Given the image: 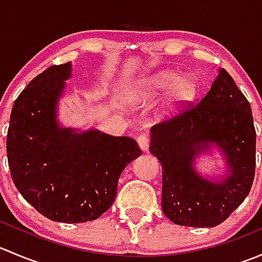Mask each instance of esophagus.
Segmentation results:
<instances>
[{"mask_svg":"<svg viewBox=\"0 0 262 262\" xmlns=\"http://www.w3.org/2000/svg\"><path fill=\"white\" fill-rule=\"evenodd\" d=\"M137 142H138V146L141 147L142 150H147L148 146H149V136L146 133L141 134V136L137 138Z\"/></svg>","mask_w":262,"mask_h":262,"instance_id":"1","label":"esophagus"}]
</instances>
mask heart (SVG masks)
Masks as SVG:
<instances>
[{"label":"heart","instance_id":"1","mask_svg":"<svg viewBox=\"0 0 262 262\" xmlns=\"http://www.w3.org/2000/svg\"><path fill=\"white\" fill-rule=\"evenodd\" d=\"M170 102L173 106H181L187 104L195 97L198 91L196 81L190 76H184L175 71H162L147 81L143 94L146 96H155L158 92L170 89Z\"/></svg>","mask_w":262,"mask_h":262}]
</instances>
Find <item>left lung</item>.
<instances>
[{
	"label": "left lung",
	"instance_id": "8db88e82",
	"mask_svg": "<svg viewBox=\"0 0 262 262\" xmlns=\"http://www.w3.org/2000/svg\"><path fill=\"white\" fill-rule=\"evenodd\" d=\"M149 152L162 165V210L179 226L215 227L244 203L256 167L250 102L226 70L199 104L152 126ZM216 144L231 172L221 183L194 172V156Z\"/></svg>",
	"mask_w": 262,
	"mask_h": 262
}]
</instances>
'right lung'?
I'll return each instance as SVG.
<instances>
[{"instance_id": "right-lung-1", "label": "right lung", "mask_w": 262, "mask_h": 262, "mask_svg": "<svg viewBox=\"0 0 262 262\" xmlns=\"http://www.w3.org/2000/svg\"><path fill=\"white\" fill-rule=\"evenodd\" d=\"M71 63L31 80L12 106L6 149L11 178L24 199L50 221L83 223L112 207L118 180L142 155L129 137L75 133L55 119Z\"/></svg>"}]
</instances>
